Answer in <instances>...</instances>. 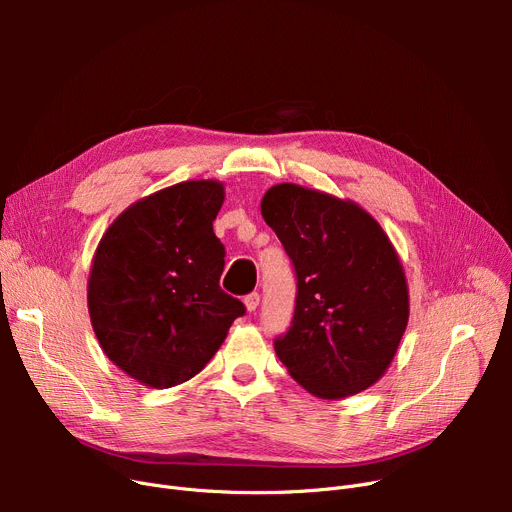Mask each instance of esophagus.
<instances>
[{"mask_svg":"<svg viewBox=\"0 0 512 512\" xmlns=\"http://www.w3.org/2000/svg\"><path fill=\"white\" fill-rule=\"evenodd\" d=\"M245 307H247L249 311H255V309L259 307V292L247 294V297H245Z\"/></svg>","mask_w":512,"mask_h":512,"instance_id":"34e87169","label":"esophagus"}]
</instances>
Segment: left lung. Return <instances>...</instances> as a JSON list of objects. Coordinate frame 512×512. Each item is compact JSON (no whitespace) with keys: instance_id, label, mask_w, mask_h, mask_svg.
I'll return each instance as SVG.
<instances>
[{"instance_id":"1","label":"left lung","mask_w":512,"mask_h":512,"mask_svg":"<svg viewBox=\"0 0 512 512\" xmlns=\"http://www.w3.org/2000/svg\"><path fill=\"white\" fill-rule=\"evenodd\" d=\"M261 215L297 272L278 359L317 398L367 390L390 367L409 321V286L388 234L355 201L290 182L263 195Z\"/></svg>"}]
</instances>
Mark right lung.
Returning <instances> with one entry per match:
<instances>
[{
    "label": "right lung",
    "instance_id": "1",
    "mask_svg": "<svg viewBox=\"0 0 512 512\" xmlns=\"http://www.w3.org/2000/svg\"><path fill=\"white\" fill-rule=\"evenodd\" d=\"M218 180H186L126 207L93 255L87 303L114 365L149 388H172L218 353L245 305L220 288L224 245L213 220Z\"/></svg>",
    "mask_w": 512,
    "mask_h": 512
}]
</instances>
